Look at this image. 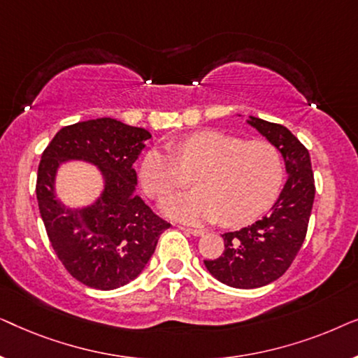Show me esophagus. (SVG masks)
Masks as SVG:
<instances>
[{
	"label": "esophagus",
	"instance_id": "34e87169",
	"mask_svg": "<svg viewBox=\"0 0 358 358\" xmlns=\"http://www.w3.org/2000/svg\"><path fill=\"white\" fill-rule=\"evenodd\" d=\"M179 229H182L184 233H189L192 234V236H202L203 234V229L200 228H189V227H179Z\"/></svg>",
	"mask_w": 358,
	"mask_h": 358
}]
</instances>
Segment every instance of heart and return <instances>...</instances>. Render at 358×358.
<instances>
[{
	"mask_svg": "<svg viewBox=\"0 0 358 358\" xmlns=\"http://www.w3.org/2000/svg\"><path fill=\"white\" fill-rule=\"evenodd\" d=\"M173 152L150 150L140 164L141 189L155 200L184 187V173L195 174L197 190L163 202L169 217L244 227L267 212L280 192L283 158L271 141L205 130L176 141Z\"/></svg>",
	"mask_w": 358,
	"mask_h": 358,
	"instance_id": "1",
	"label": "heart"
}]
</instances>
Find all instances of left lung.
<instances>
[{"label": "left lung", "mask_w": 358, "mask_h": 358, "mask_svg": "<svg viewBox=\"0 0 358 358\" xmlns=\"http://www.w3.org/2000/svg\"><path fill=\"white\" fill-rule=\"evenodd\" d=\"M249 124L280 150L288 179L266 217L224 233L222 256L203 261L215 278L234 288L264 287L288 271L306 238L316 190L310 153L287 127L257 117Z\"/></svg>", "instance_id": "8db88e82"}]
</instances>
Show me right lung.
Segmentation results:
<instances>
[{"label": "right lung", "mask_w": 358, "mask_h": 358, "mask_svg": "<svg viewBox=\"0 0 358 358\" xmlns=\"http://www.w3.org/2000/svg\"><path fill=\"white\" fill-rule=\"evenodd\" d=\"M150 131L102 119L66 125L43 150L36 194L53 251L66 272L97 290H114L138 277L171 223L135 195L138 158ZM100 166L105 192L91 208L70 210L55 199L52 180L63 160Z\"/></svg>", "instance_id": "right-lung-1"}]
</instances>
